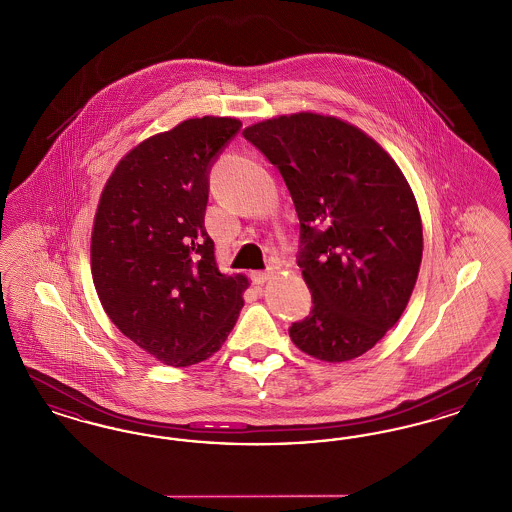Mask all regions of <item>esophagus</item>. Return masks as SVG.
<instances>
[{
  "instance_id": "1",
  "label": "esophagus",
  "mask_w": 512,
  "mask_h": 512,
  "mask_svg": "<svg viewBox=\"0 0 512 512\" xmlns=\"http://www.w3.org/2000/svg\"><path fill=\"white\" fill-rule=\"evenodd\" d=\"M270 276H272L270 270H255V272H251V280L257 286H263L267 280H270Z\"/></svg>"
}]
</instances>
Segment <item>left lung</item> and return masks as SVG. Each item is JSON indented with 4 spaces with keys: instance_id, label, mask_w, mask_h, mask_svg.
<instances>
[{
    "instance_id": "8db88e82",
    "label": "left lung",
    "mask_w": 512,
    "mask_h": 512,
    "mask_svg": "<svg viewBox=\"0 0 512 512\" xmlns=\"http://www.w3.org/2000/svg\"><path fill=\"white\" fill-rule=\"evenodd\" d=\"M244 138L280 171L299 217L297 265L313 295L290 338L307 355L361 357L403 315L422 261V222L395 161L349 122L293 113Z\"/></svg>"
}]
</instances>
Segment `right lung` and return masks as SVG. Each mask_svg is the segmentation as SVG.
I'll return each mask as SVG.
<instances>
[{
    "mask_svg": "<svg viewBox=\"0 0 512 512\" xmlns=\"http://www.w3.org/2000/svg\"><path fill=\"white\" fill-rule=\"evenodd\" d=\"M242 122L203 117L128 151L111 172L92 230L99 301L157 361L197 365L217 353L244 307V274L226 276L205 230L209 169Z\"/></svg>",
    "mask_w": 512,
    "mask_h": 512,
    "instance_id": "add662e5",
    "label": "right lung"
}]
</instances>
